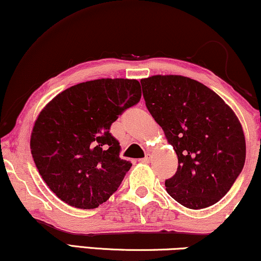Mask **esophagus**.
<instances>
[{
  "mask_svg": "<svg viewBox=\"0 0 261 261\" xmlns=\"http://www.w3.org/2000/svg\"><path fill=\"white\" fill-rule=\"evenodd\" d=\"M149 160H151V154L149 153H147V154L145 155V158L141 159L142 163H149Z\"/></svg>",
  "mask_w": 261,
  "mask_h": 261,
  "instance_id": "34e87169",
  "label": "esophagus"
}]
</instances>
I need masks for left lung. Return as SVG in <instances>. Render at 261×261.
Masks as SVG:
<instances>
[{
	"instance_id": "8db88e82",
	"label": "left lung",
	"mask_w": 261,
	"mask_h": 261,
	"mask_svg": "<svg viewBox=\"0 0 261 261\" xmlns=\"http://www.w3.org/2000/svg\"><path fill=\"white\" fill-rule=\"evenodd\" d=\"M140 82L148 112L178 156L167 194L189 209L215 204L244 169L240 121L216 92L191 78L156 74Z\"/></svg>"
}]
</instances>
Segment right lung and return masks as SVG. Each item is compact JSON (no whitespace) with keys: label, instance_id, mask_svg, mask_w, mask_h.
<instances>
[{"label":"right lung","instance_id":"1","mask_svg":"<svg viewBox=\"0 0 261 261\" xmlns=\"http://www.w3.org/2000/svg\"><path fill=\"white\" fill-rule=\"evenodd\" d=\"M137 80L102 78L73 85L35 120L31 152L47 187L71 206L94 209L120 187L132 164L120 158L110 126L140 101Z\"/></svg>","mask_w":261,"mask_h":261}]
</instances>
